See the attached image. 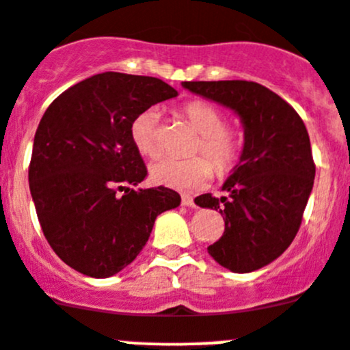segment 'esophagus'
<instances>
[{
	"label": "esophagus",
	"instance_id": "obj_1",
	"mask_svg": "<svg viewBox=\"0 0 350 350\" xmlns=\"http://www.w3.org/2000/svg\"><path fill=\"white\" fill-rule=\"evenodd\" d=\"M181 204L185 205V207H195V200L193 197H190V195H183Z\"/></svg>",
	"mask_w": 350,
	"mask_h": 350
}]
</instances>
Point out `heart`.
I'll use <instances>...</instances> for the list:
<instances>
[{"label":"heart","mask_w":350,"mask_h":350,"mask_svg":"<svg viewBox=\"0 0 350 350\" xmlns=\"http://www.w3.org/2000/svg\"><path fill=\"white\" fill-rule=\"evenodd\" d=\"M183 113L202 135L198 152L211 158L219 172H230L240 160L243 138L238 131L228 129L223 110L211 101L198 100L188 103L183 109ZM157 126L159 112L153 109L145 110L133 120L131 139L143 157L153 159L159 155L160 143ZM210 161L205 157H195L190 160L162 159L152 164L150 178L155 185L172 190H198L204 188L214 176V166Z\"/></svg>","instance_id":"1"}]
</instances>
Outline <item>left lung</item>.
I'll list each match as a JSON object with an SVG mask.
<instances>
[{"label":"left lung","mask_w":350,"mask_h":350,"mask_svg":"<svg viewBox=\"0 0 350 350\" xmlns=\"http://www.w3.org/2000/svg\"><path fill=\"white\" fill-rule=\"evenodd\" d=\"M191 93L231 109L243 124L240 162L223 185L197 204L219 211L224 233L208 254L233 273H252L278 259L302 223L314 185L308 129L283 98L252 81H190Z\"/></svg>","instance_id":"8db88e82"}]
</instances>
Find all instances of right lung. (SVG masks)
Here are the masks:
<instances>
[{
    "instance_id": "obj_1",
    "label": "right lung",
    "mask_w": 350,
    "mask_h": 350,
    "mask_svg": "<svg viewBox=\"0 0 350 350\" xmlns=\"http://www.w3.org/2000/svg\"><path fill=\"white\" fill-rule=\"evenodd\" d=\"M174 96L157 77L103 72L64 91L42 116L29 188L42 233L72 269L113 276L142 252L157 215L181 204L164 186L131 188L146 176L133 120Z\"/></svg>"
}]
</instances>
